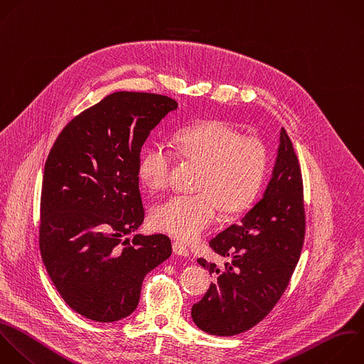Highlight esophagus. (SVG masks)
Masks as SVG:
<instances>
[{
    "mask_svg": "<svg viewBox=\"0 0 364 364\" xmlns=\"http://www.w3.org/2000/svg\"><path fill=\"white\" fill-rule=\"evenodd\" d=\"M172 250H173V253L178 255V256H183V257H188V256H189V249H188L182 242H173Z\"/></svg>",
    "mask_w": 364,
    "mask_h": 364,
    "instance_id": "34e87169",
    "label": "esophagus"
}]
</instances>
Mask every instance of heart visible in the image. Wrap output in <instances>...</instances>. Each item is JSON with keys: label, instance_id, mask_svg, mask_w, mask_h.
<instances>
[{"label": "heart", "instance_id": "b5f03b06", "mask_svg": "<svg viewBox=\"0 0 364 364\" xmlns=\"http://www.w3.org/2000/svg\"><path fill=\"white\" fill-rule=\"evenodd\" d=\"M175 151L200 168L196 195H175L161 202L152 215L154 223L181 240H193L216 219L246 210L257 198L267 171L266 145L256 136H242L225 121H206L182 131L173 141ZM173 155L156 144L139 162V178L151 191L169 183Z\"/></svg>", "mask_w": 364, "mask_h": 364}]
</instances>
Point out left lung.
I'll list each match as a JSON object with an SVG mask.
<instances>
[{"mask_svg": "<svg viewBox=\"0 0 364 364\" xmlns=\"http://www.w3.org/2000/svg\"><path fill=\"white\" fill-rule=\"evenodd\" d=\"M300 165L286 131H280L277 158L262 199L209 245L230 257L225 267L198 259L216 283L192 306V320L215 336H235L262 321L286 290L304 240Z\"/></svg>", "mask_w": 364, "mask_h": 364, "instance_id": "left-lung-1", "label": "left lung"}]
</instances>
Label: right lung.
Returning <instances> with one entry per match:
<instances>
[{
	"mask_svg": "<svg viewBox=\"0 0 364 364\" xmlns=\"http://www.w3.org/2000/svg\"><path fill=\"white\" fill-rule=\"evenodd\" d=\"M178 108L169 97L114 92L75 117L44 168L40 250L65 303L102 323L129 316L144 277L172 253L165 235H128L144 222L141 149Z\"/></svg>",
	"mask_w": 364,
	"mask_h": 364,
	"instance_id": "obj_1",
	"label": "right lung"
}]
</instances>
